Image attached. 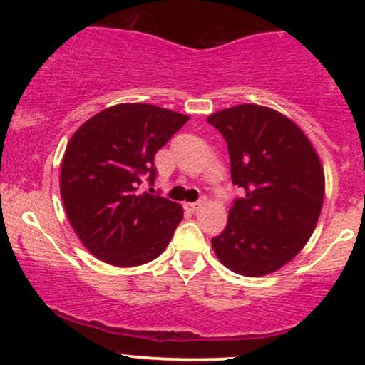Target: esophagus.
<instances>
[{
  "label": "esophagus",
  "instance_id": "34e87169",
  "mask_svg": "<svg viewBox=\"0 0 365 365\" xmlns=\"http://www.w3.org/2000/svg\"><path fill=\"white\" fill-rule=\"evenodd\" d=\"M185 207L188 209V211L197 212L200 207H202V200H199V202H188V204H185Z\"/></svg>",
  "mask_w": 365,
  "mask_h": 365
}]
</instances>
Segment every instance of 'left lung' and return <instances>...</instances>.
I'll use <instances>...</instances> for the list:
<instances>
[{
	"label": "left lung",
	"instance_id": "8db88e82",
	"mask_svg": "<svg viewBox=\"0 0 365 365\" xmlns=\"http://www.w3.org/2000/svg\"><path fill=\"white\" fill-rule=\"evenodd\" d=\"M228 144L233 200L211 240L233 273L264 276L290 262L311 238L324 199V173L305 133L282 113L240 104L207 118Z\"/></svg>",
	"mask_w": 365,
	"mask_h": 365
}]
</instances>
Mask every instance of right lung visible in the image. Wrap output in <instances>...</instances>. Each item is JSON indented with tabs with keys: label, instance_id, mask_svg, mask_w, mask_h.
Listing matches in <instances>:
<instances>
[{
	"label": "right lung",
	"instance_id": "right-lung-1",
	"mask_svg": "<svg viewBox=\"0 0 365 365\" xmlns=\"http://www.w3.org/2000/svg\"><path fill=\"white\" fill-rule=\"evenodd\" d=\"M188 121L145 103L103 110L73 133L61 163L60 188L70 225L91 254L120 267L156 259L170 244L183 209L154 185V156ZM149 192H154L149 188Z\"/></svg>",
	"mask_w": 365,
	"mask_h": 365
}]
</instances>
